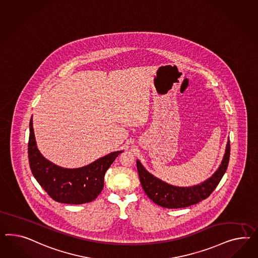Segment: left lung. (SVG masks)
Instances as JSON below:
<instances>
[{
    "label": "left lung",
    "instance_id": "1",
    "mask_svg": "<svg viewBox=\"0 0 258 258\" xmlns=\"http://www.w3.org/2000/svg\"><path fill=\"white\" fill-rule=\"evenodd\" d=\"M230 157V142H227L223 161L216 172L209 179L191 187H176L162 181L147 172L137 160L140 181L147 196L155 204L167 209H181L207 199L216 188L225 173Z\"/></svg>",
    "mask_w": 258,
    "mask_h": 258
}]
</instances>
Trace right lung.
Returning <instances> with one entry per match:
<instances>
[{"label": "right lung", "mask_w": 258, "mask_h": 258, "mask_svg": "<svg viewBox=\"0 0 258 258\" xmlns=\"http://www.w3.org/2000/svg\"><path fill=\"white\" fill-rule=\"evenodd\" d=\"M122 152V150L111 152L84 167H60L45 159L39 152L35 142L33 117L30 120V168L36 181L56 202L81 205L95 200L104 187L106 171Z\"/></svg>", "instance_id": "right-lung-1"}]
</instances>
